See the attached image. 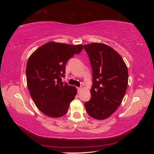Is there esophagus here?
I'll return each instance as SVG.
<instances>
[{
	"instance_id": "obj_1",
	"label": "esophagus",
	"mask_w": 154,
	"mask_h": 154,
	"mask_svg": "<svg viewBox=\"0 0 154 154\" xmlns=\"http://www.w3.org/2000/svg\"><path fill=\"white\" fill-rule=\"evenodd\" d=\"M81 90H82V88H77V91H78V92H79L80 91H81Z\"/></svg>"
}]
</instances>
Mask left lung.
<instances>
[{"label":"left lung","mask_w":154,"mask_h":154,"mask_svg":"<svg viewBox=\"0 0 154 154\" xmlns=\"http://www.w3.org/2000/svg\"><path fill=\"white\" fill-rule=\"evenodd\" d=\"M92 68L93 85L91 99L85 103L88 114L96 119L110 117L126 94L128 72L121 56L104 43H92L83 45Z\"/></svg>","instance_id":"obj_1"}]
</instances>
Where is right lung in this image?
<instances>
[{
    "label": "right lung",
    "mask_w": 154,
    "mask_h": 154,
    "mask_svg": "<svg viewBox=\"0 0 154 154\" xmlns=\"http://www.w3.org/2000/svg\"><path fill=\"white\" fill-rule=\"evenodd\" d=\"M82 49V45L51 41L36 49L28 58L26 70L28 90L36 107L45 116L60 118L67 113L77 90L62 82V77H65L67 61Z\"/></svg>",
    "instance_id": "add662e5"
}]
</instances>
